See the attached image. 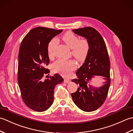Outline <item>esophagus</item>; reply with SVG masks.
Returning a JSON list of instances; mask_svg holds the SVG:
<instances>
[{"label": "esophagus", "instance_id": "esophagus-1", "mask_svg": "<svg viewBox=\"0 0 133 133\" xmlns=\"http://www.w3.org/2000/svg\"><path fill=\"white\" fill-rule=\"evenodd\" d=\"M70 82V80L69 79H64V82L66 83H69Z\"/></svg>", "mask_w": 133, "mask_h": 133}]
</instances>
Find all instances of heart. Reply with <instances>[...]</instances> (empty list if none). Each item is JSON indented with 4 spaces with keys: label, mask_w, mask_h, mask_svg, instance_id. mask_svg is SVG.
<instances>
[{
    "label": "heart",
    "mask_w": 133,
    "mask_h": 133,
    "mask_svg": "<svg viewBox=\"0 0 133 133\" xmlns=\"http://www.w3.org/2000/svg\"><path fill=\"white\" fill-rule=\"evenodd\" d=\"M63 42L70 49L71 54L79 62H83L86 58L89 51L90 45L86 39L79 40L78 36L72 32H67L62 37ZM58 44L56 38H53L48 44L47 50L49 56H54V51ZM76 68V64L72 60H58L52 65L54 71L64 77H67Z\"/></svg>",
    "instance_id": "obj_1"
}]
</instances>
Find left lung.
<instances>
[{
  "label": "left lung",
  "instance_id": "obj_1",
  "mask_svg": "<svg viewBox=\"0 0 133 133\" xmlns=\"http://www.w3.org/2000/svg\"><path fill=\"white\" fill-rule=\"evenodd\" d=\"M72 31L86 38L90 49L84 63L76 72L78 78L72 80L78 85V88L75 92L72 93L71 97L81 110L93 111L102 105L108 94L110 84L108 52L102 36L94 28L83 27ZM95 76H101L104 80L103 85L99 88L90 84Z\"/></svg>",
  "mask_w": 133,
  "mask_h": 133
}]
</instances>
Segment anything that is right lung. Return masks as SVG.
<instances>
[{"instance_id":"obj_1","label":"right lung","mask_w":133,"mask_h":133,"mask_svg":"<svg viewBox=\"0 0 133 133\" xmlns=\"http://www.w3.org/2000/svg\"><path fill=\"white\" fill-rule=\"evenodd\" d=\"M38 27L30 30L20 46L18 55V84L22 98L26 105L34 111L42 112L52 105L56 84L63 82L58 74L44 80L50 60L47 47L50 41L62 32Z\"/></svg>"}]
</instances>
